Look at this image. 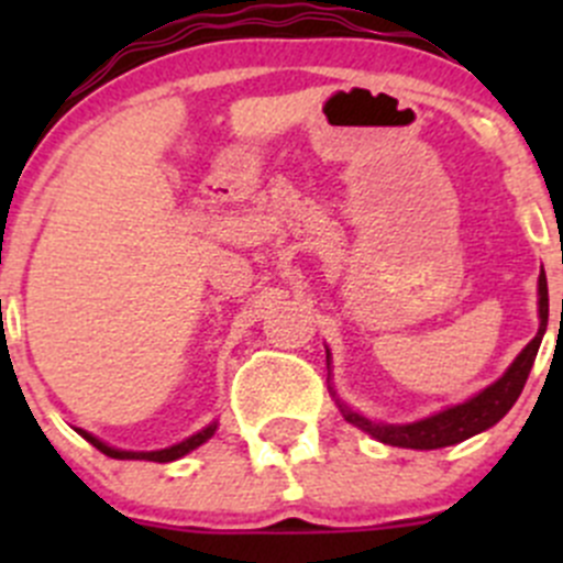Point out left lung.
Here are the masks:
<instances>
[{"label":"left lung","instance_id":"8db88e82","mask_svg":"<svg viewBox=\"0 0 563 563\" xmlns=\"http://www.w3.org/2000/svg\"><path fill=\"white\" fill-rule=\"evenodd\" d=\"M537 297H539L537 302L539 329L537 334H533V340L523 351H520L518 356H515V362L507 367V373H504L498 382H493L490 387L476 391V395L468 397V400L457 402V406L441 408V411L430 413V417L424 419H417V422L389 424V422L367 419L365 413L345 406V402L338 397V391H334L332 384H329V391H332L340 413L345 417V422L365 430L367 435H373V439L382 441V444L402 446V450H441V446L460 444V441L493 428V424L501 422V419L507 417V411L515 406L520 391H523L528 373H531L533 360H537L539 343H542L544 338V329H548V277H544V272H539ZM327 367H329V376H332V356H329V351H327ZM329 382H332V378H329Z\"/></svg>","mask_w":563,"mask_h":563}]
</instances>
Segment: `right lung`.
<instances>
[{
  "mask_svg": "<svg viewBox=\"0 0 563 563\" xmlns=\"http://www.w3.org/2000/svg\"><path fill=\"white\" fill-rule=\"evenodd\" d=\"M76 430H78V435H84V439H87L89 444L98 446V450L103 452V455H108V457H117V460H152V463H172V460L185 457L187 452H192V450H198V446H201V444H207V441L214 435V430H218V419H214V422H209L207 428L198 430V433H192L190 439L179 441V444H174V446H166V450H152V452L117 450V446H108L106 441H100L98 435L87 433V430H81V428H76Z\"/></svg>",
  "mask_w": 563,
  "mask_h": 563,
  "instance_id": "obj_1",
  "label": "right lung"
}]
</instances>
